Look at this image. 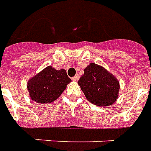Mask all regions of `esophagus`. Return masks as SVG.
<instances>
[{
  "label": "esophagus",
  "mask_w": 151,
  "mask_h": 151,
  "mask_svg": "<svg viewBox=\"0 0 151 151\" xmlns=\"http://www.w3.org/2000/svg\"><path fill=\"white\" fill-rule=\"evenodd\" d=\"M79 79H80V76H79V75H76V76H75L74 77H72V81H77Z\"/></svg>",
  "instance_id": "34e87169"
}]
</instances>
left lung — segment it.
<instances>
[{"label":"left lung","instance_id":"left-lung-1","mask_svg":"<svg viewBox=\"0 0 151 151\" xmlns=\"http://www.w3.org/2000/svg\"><path fill=\"white\" fill-rule=\"evenodd\" d=\"M78 84L88 101L98 106L115 103L119 96V82L104 67L90 63L84 69Z\"/></svg>","mask_w":151,"mask_h":151}]
</instances>
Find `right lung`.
<instances>
[{
  "label": "right lung",
  "mask_w": 151,
  "mask_h": 151,
  "mask_svg": "<svg viewBox=\"0 0 151 151\" xmlns=\"http://www.w3.org/2000/svg\"><path fill=\"white\" fill-rule=\"evenodd\" d=\"M70 81L64 69L56 70L49 66L31 78L27 87L32 100L46 104L58 99Z\"/></svg>",
  "instance_id": "add662e5"
}]
</instances>
